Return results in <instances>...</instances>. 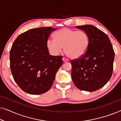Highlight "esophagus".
Here are the masks:
<instances>
[{
    "instance_id": "34e87169",
    "label": "esophagus",
    "mask_w": 121,
    "mask_h": 121,
    "mask_svg": "<svg viewBox=\"0 0 121 121\" xmlns=\"http://www.w3.org/2000/svg\"><path fill=\"white\" fill-rule=\"evenodd\" d=\"M62 59H63V60L64 62H68V61H69L68 59L67 58H65V57L63 58Z\"/></svg>"
}]
</instances>
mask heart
Here are the masks:
<instances>
[{
    "label": "heart",
    "mask_w": 121,
    "mask_h": 121,
    "mask_svg": "<svg viewBox=\"0 0 121 121\" xmlns=\"http://www.w3.org/2000/svg\"><path fill=\"white\" fill-rule=\"evenodd\" d=\"M54 39H48V49L52 53L57 54L64 48L65 54L72 59L82 57L89 44V36L85 31H75L69 28H63L57 31L54 35Z\"/></svg>",
    "instance_id": "heart-1"
}]
</instances>
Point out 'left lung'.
Returning a JSON list of instances; mask_svg holds the SVG:
<instances>
[{
  "mask_svg": "<svg viewBox=\"0 0 121 121\" xmlns=\"http://www.w3.org/2000/svg\"><path fill=\"white\" fill-rule=\"evenodd\" d=\"M76 27L88 35L89 44L82 57L71 60L72 80L80 90L95 91L111 77L115 52L107 35L95 26L86 25Z\"/></svg>",
  "mask_w": 121,
  "mask_h": 121,
  "instance_id": "1",
  "label": "left lung"
}]
</instances>
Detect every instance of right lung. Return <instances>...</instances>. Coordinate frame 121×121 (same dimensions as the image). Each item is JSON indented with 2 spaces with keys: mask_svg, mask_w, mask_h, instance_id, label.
Segmentation results:
<instances>
[{
  "mask_svg": "<svg viewBox=\"0 0 121 121\" xmlns=\"http://www.w3.org/2000/svg\"><path fill=\"white\" fill-rule=\"evenodd\" d=\"M55 28L30 29L20 35L10 51V66L15 82L30 94L45 93L63 64L62 56L49 54L47 41Z\"/></svg>",
  "mask_w": 121,
  "mask_h": 121,
  "instance_id": "1",
  "label": "right lung"
}]
</instances>
